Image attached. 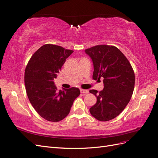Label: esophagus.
Listing matches in <instances>:
<instances>
[{"instance_id":"esophagus-1","label":"esophagus","mask_w":158,"mask_h":158,"mask_svg":"<svg viewBox=\"0 0 158 158\" xmlns=\"http://www.w3.org/2000/svg\"><path fill=\"white\" fill-rule=\"evenodd\" d=\"M80 92H81V94H87L89 93V91L88 89H80Z\"/></svg>"}]
</instances>
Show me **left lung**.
I'll return each instance as SVG.
<instances>
[{"mask_svg": "<svg viewBox=\"0 0 158 158\" xmlns=\"http://www.w3.org/2000/svg\"><path fill=\"white\" fill-rule=\"evenodd\" d=\"M92 60L93 79L103 78V89H91L97 102L89 109L92 115L100 121L115 118L130 102L135 84L132 66L123 52L114 46L100 45L85 50Z\"/></svg>", "mask_w": 158, "mask_h": 158, "instance_id": "obj_1", "label": "left lung"}]
</instances>
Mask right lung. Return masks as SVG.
<instances>
[{
	"label": "right lung",
	"instance_id": "1",
	"mask_svg": "<svg viewBox=\"0 0 158 158\" xmlns=\"http://www.w3.org/2000/svg\"><path fill=\"white\" fill-rule=\"evenodd\" d=\"M73 52L60 46L46 44L33 55L27 64L24 81L28 99L37 113L47 121L63 120L80 95L77 88L58 90L53 81Z\"/></svg>",
	"mask_w": 158,
	"mask_h": 158
}]
</instances>
